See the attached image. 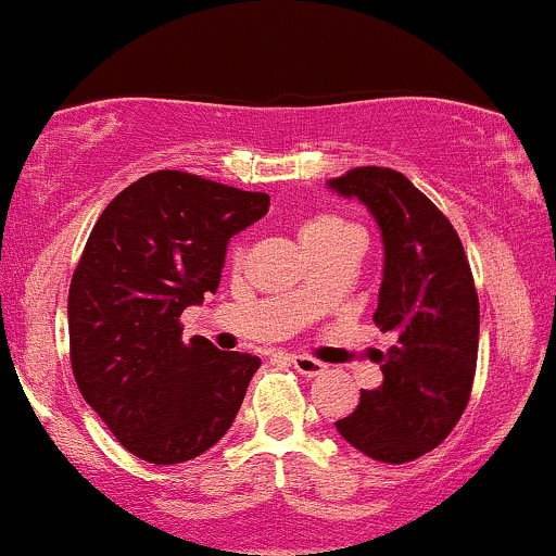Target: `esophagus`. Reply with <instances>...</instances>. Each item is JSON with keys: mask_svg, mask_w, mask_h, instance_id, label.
<instances>
[{"mask_svg": "<svg viewBox=\"0 0 556 556\" xmlns=\"http://www.w3.org/2000/svg\"><path fill=\"white\" fill-rule=\"evenodd\" d=\"M290 363H292V366H295L298 374L308 376V379H316V376L327 374V366H324L321 361L308 358V355H292Z\"/></svg>", "mask_w": 556, "mask_h": 556, "instance_id": "obj_1", "label": "esophagus"}]
</instances>
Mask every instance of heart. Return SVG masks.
<instances>
[{"instance_id": "obj_1", "label": "heart", "mask_w": 556, "mask_h": 556, "mask_svg": "<svg viewBox=\"0 0 556 556\" xmlns=\"http://www.w3.org/2000/svg\"><path fill=\"white\" fill-rule=\"evenodd\" d=\"M298 235L300 242L305 245V251L311 253V258L331 251H358L361 248V229L355 227L348 216L337 212L305 214L298 225ZM242 256H245V245H242V242H235V264H240Z\"/></svg>"}]
</instances>
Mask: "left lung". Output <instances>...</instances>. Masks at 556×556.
<instances>
[{
  "mask_svg": "<svg viewBox=\"0 0 556 556\" xmlns=\"http://www.w3.org/2000/svg\"><path fill=\"white\" fill-rule=\"evenodd\" d=\"M329 188L358 198L384 240L374 321L397 342L379 353V389L337 431L363 455L402 465L450 437L465 413L478 361V292L455 227L402 172L355 167Z\"/></svg>",
  "mask_w": 556,
  "mask_h": 556,
  "instance_id": "obj_1",
  "label": "left lung"
}]
</instances>
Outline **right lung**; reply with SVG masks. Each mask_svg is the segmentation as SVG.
<instances>
[{
    "instance_id": "right-lung-1",
    "label": "right lung",
    "mask_w": 556,
    "mask_h": 556,
    "mask_svg": "<svg viewBox=\"0 0 556 556\" xmlns=\"http://www.w3.org/2000/svg\"><path fill=\"white\" fill-rule=\"evenodd\" d=\"M269 195L159 169L104 208L67 295L70 363L88 405L130 455L175 465L225 437L261 361L182 342L180 316L216 292L227 242Z\"/></svg>"
}]
</instances>
